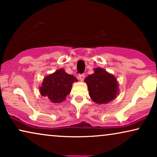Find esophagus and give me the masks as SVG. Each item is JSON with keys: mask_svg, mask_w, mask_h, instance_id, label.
<instances>
[{"mask_svg": "<svg viewBox=\"0 0 157 157\" xmlns=\"http://www.w3.org/2000/svg\"><path fill=\"white\" fill-rule=\"evenodd\" d=\"M85 78V75L84 74H79L78 75V78L80 79V81H83V79Z\"/></svg>", "mask_w": 157, "mask_h": 157, "instance_id": "esophagus-1", "label": "esophagus"}]
</instances>
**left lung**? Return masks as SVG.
I'll return each instance as SVG.
<instances>
[{
    "instance_id": "left-lung-1",
    "label": "left lung",
    "mask_w": 157,
    "mask_h": 157,
    "mask_svg": "<svg viewBox=\"0 0 157 157\" xmlns=\"http://www.w3.org/2000/svg\"><path fill=\"white\" fill-rule=\"evenodd\" d=\"M94 71V74L89 75L84 80L88 86L90 97L98 104L111 101L119 93L117 78L104 68H96Z\"/></svg>"
}]
</instances>
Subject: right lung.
<instances>
[{
	"instance_id": "obj_1",
	"label": "right lung",
	"mask_w": 157,
	"mask_h": 157,
	"mask_svg": "<svg viewBox=\"0 0 157 157\" xmlns=\"http://www.w3.org/2000/svg\"><path fill=\"white\" fill-rule=\"evenodd\" d=\"M77 81L76 77L61 68L45 77L39 89L40 95L48 97L51 102L61 103L66 100L71 91L73 83Z\"/></svg>"
}]
</instances>
